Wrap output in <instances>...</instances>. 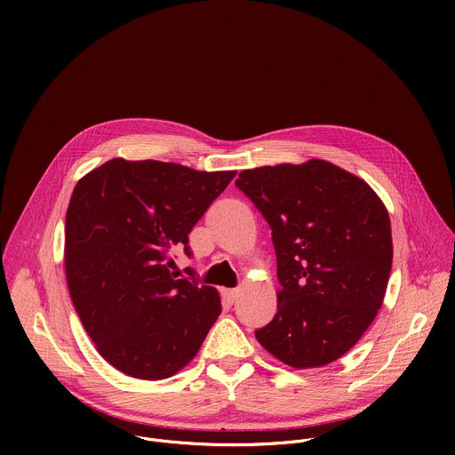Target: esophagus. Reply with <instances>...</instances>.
I'll return each mask as SVG.
<instances>
[{"mask_svg": "<svg viewBox=\"0 0 455 455\" xmlns=\"http://www.w3.org/2000/svg\"><path fill=\"white\" fill-rule=\"evenodd\" d=\"M237 295H239L237 290H225V299H227L230 304L237 299Z\"/></svg>", "mask_w": 455, "mask_h": 455, "instance_id": "34e87169", "label": "esophagus"}]
</instances>
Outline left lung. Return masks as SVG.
<instances>
[{"instance_id": "left-lung-1", "label": "left lung", "mask_w": 455, "mask_h": 455, "mask_svg": "<svg viewBox=\"0 0 455 455\" xmlns=\"http://www.w3.org/2000/svg\"><path fill=\"white\" fill-rule=\"evenodd\" d=\"M272 228L277 313L255 339L293 369L328 365L367 331L393 267L391 220L362 178L326 160L235 180Z\"/></svg>"}]
</instances>
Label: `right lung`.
<instances>
[{
  "label": "right lung",
  "mask_w": 455,
  "mask_h": 455,
  "mask_svg": "<svg viewBox=\"0 0 455 455\" xmlns=\"http://www.w3.org/2000/svg\"><path fill=\"white\" fill-rule=\"evenodd\" d=\"M235 171L113 158L83 176L64 225L72 302L100 356L139 379H165L200 351L221 313L216 288L174 279L172 253Z\"/></svg>",
  "instance_id": "obj_1"
}]
</instances>
